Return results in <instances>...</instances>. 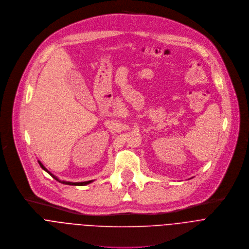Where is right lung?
Returning a JSON list of instances; mask_svg holds the SVG:
<instances>
[{"label": "right lung", "mask_w": 249, "mask_h": 249, "mask_svg": "<svg viewBox=\"0 0 249 249\" xmlns=\"http://www.w3.org/2000/svg\"><path fill=\"white\" fill-rule=\"evenodd\" d=\"M38 163H39V165H40V167L44 170V171H46L49 175H51V177H53L56 180H58L59 182H61V183H64V184H69V185H79V186H82V185H86V184H89V183H91L93 180H87V181H81V182H71V181H66V180H61V179H59L55 175H53L51 172H49L44 166H43V164L40 162V161H38Z\"/></svg>", "instance_id": "1"}]
</instances>
